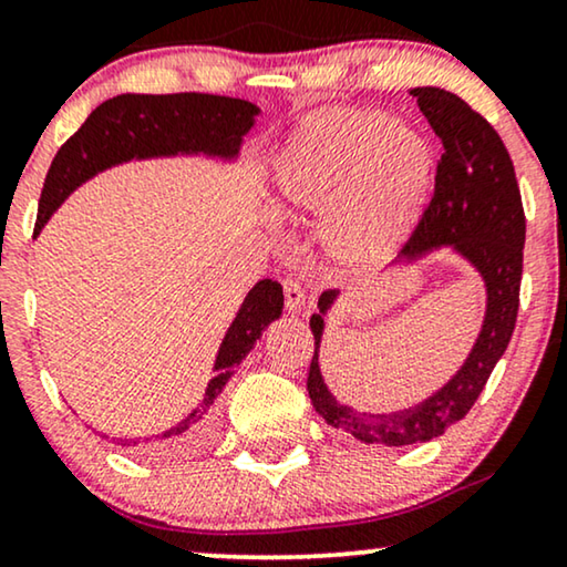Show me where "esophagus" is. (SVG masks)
Wrapping results in <instances>:
<instances>
[{"label":"esophagus","mask_w":567,"mask_h":567,"mask_svg":"<svg viewBox=\"0 0 567 567\" xmlns=\"http://www.w3.org/2000/svg\"><path fill=\"white\" fill-rule=\"evenodd\" d=\"M282 290H285L287 310H300L302 302H306V295H302V285L298 277H285Z\"/></svg>","instance_id":"esophagus-1"}]
</instances>
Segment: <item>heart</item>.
I'll return each mask as SVG.
<instances>
[{
  "label": "heart",
  "mask_w": 567,
  "mask_h": 567,
  "mask_svg": "<svg viewBox=\"0 0 567 567\" xmlns=\"http://www.w3.org/2000/svg\"><path fill=\"white\" fill-rule=\"evenodd\" d=\"M277 197L295 215L326 218V246L349 269L390 257L432 195L424 135L374 107H323L287 135Z\"/></svg>",
  "instance_id": "heart-1"
}]
</instances>
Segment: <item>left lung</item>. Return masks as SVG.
<instances>
[{
  "instance_id": "left-lung-1",
  "label": "left lung",
  "mask_w": 567,
  "mask_h": 567,
  "mask_svg": "<svg viewBox=\"0 0 567 567\" xmlns=\"http://www.w3.org/2000/svg\"><path fill=\"white\" fill-rule=\"evenodd\" d=\"M411 94L440 135L444 154L436 164L432 200L405 238L401 259H416L436 246H454L483 275L488 287V310L473 352L440 393L405 411L362 413L341 405L321 380L318 344L323 333V313L331 308L337 290H326L318 298L321 313L310 318L316 339L306 382L310 403L326 424L364 444L382 446L429 442L467 416L512 341L524 267L526 218L522 193L512 156L496 127L465 100L440 86H416Z\"/></svg>"
}]
</instances>
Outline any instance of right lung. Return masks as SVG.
Returning <instances> with one entry per match:
<instances>
[{
	"label": "right lung",
	"mask_w": 567,
	"mask_h": 567,
	"mask_svg": "<svg viewBox=\"0 0 567 567\" xmlns=\"http://www.w3.org/2000/svg\"><path fill=\"white\" fill-rule=\"evenodd\" d=\"M257 105L220 94L179 92V94H121L94 110L84 125L59 148L45 174L41 203H38L35 234L45 226L51 213L74 189L107 166L127 158L205 154L236 156L244 133L254 125ZM282 285L261 280L246 295L236 321L223 339L215 374L197 409L185 421L154 440H121L117 444L143 446L151 452H185L200 446L215 426V405L230 374L251 352L261 331L282 313Z\"/></svg>",
	"instance_id": "1"
}]
</instances>
